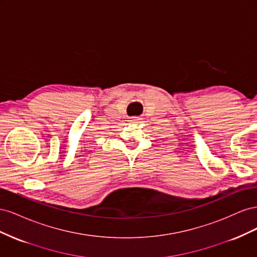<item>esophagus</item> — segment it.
I'll return each mask as SVG.
<instances>
[{
  "label": "esophagus",
  "instance_id": "34e87169",
  "mask_svg": "<svg viewBox=\"0 0 257 257\" xmlns=\"http://www.w3.org/2000/svg\"><path fill=\"white\" fill-rule=\"evenodd\" d=\"M141 119H138L137 116H133V118H131V120L130 121H132V122H137V121H139Z\"/></svg>",
  "mask_w": 257,
  "mask_h": 257
}]
</instances>
